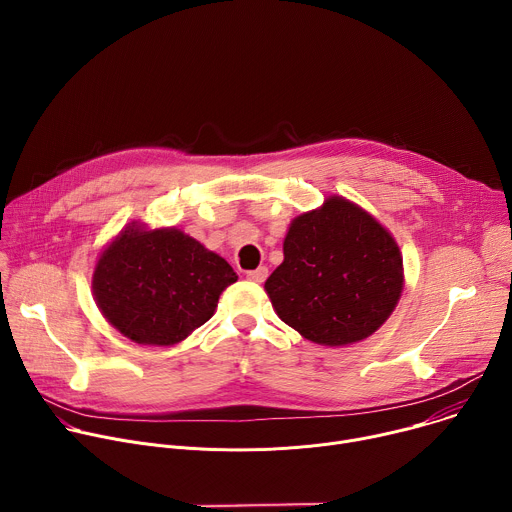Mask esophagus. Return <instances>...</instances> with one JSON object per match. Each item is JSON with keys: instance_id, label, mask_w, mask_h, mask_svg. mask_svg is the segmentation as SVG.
Instances as JSON below:
<instances>
[{"instance_id": "obj_1", "label": "esophagus", "mask_w": 512, "mask_h": 512, "mask_svg": "<svg viewBox=\"0 0 512 512\" xmlns=\"http://www.w3.org/2000/svg\"><path fill=\"white\" fill-rule=\"evenodd\" d=\"M267 267H259V269H255V271H249L247 273V279H251V281H255V283H263L265 279H267Z\"/></svg>"}]
</instances>
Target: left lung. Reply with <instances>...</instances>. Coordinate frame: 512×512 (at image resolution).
Wrapping results in <instances>:
<instances>
[{
    "label": "left lung",
    "instance_id": "obj_1",
    "mask_svg": "<svg viewBox=\"0 0 512 512\" xmlns=\"http://www.w3.org/2000/svg\"><path fill=\"white\" fill-rule=\"evenodd\" d=\"M403 285L393 235L371 212L332 194L289 223L283 261L265 291L275 314L306 340L348 346L389 320Z\"/></svg>",
    "mask_w": 512,
    "mask_h": 512
}]
</instances>
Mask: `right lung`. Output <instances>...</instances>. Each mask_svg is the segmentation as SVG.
<instances>
[{
  "mask_svg": "<svg viewBox=\"0 0 512 512\" xmlns=\"http://www.w3.org/2000/svg\"><path fill=\"white\" fill-rule=\"evenodd\" d=\"M239 275L176 227L129 223L101 251L93 298L103 318L143 346H174L208 322Z\"/></svg>",
  "mask_w": 512,
  "mask_h": 512,
  "instance_id": "right-lung-1",
  "label": "right lung"
}]
</instances>
